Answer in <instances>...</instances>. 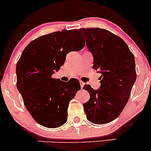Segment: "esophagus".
I'll use <instances>...</instances> for the list:
<instances>
[{"mask_svg": "<svg viewBox=\"0 0 151 151\" xmlns=\"http://www.w3.org/2000/svg\"><path fill=\"white\" fill-rule=\"evenodd\" d=\"M80 84H81V89H83V86H84V85H85V83H83V81H80Z\"/></svg>", "mask_w": 151, "mask_h": 151, "instance_id": "esophagus-1", "label": "esophagus"}]
</instances>
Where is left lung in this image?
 Segmentation results:
<instances>
[{
    "instance_id": "1",
    "label": "left lung",
    "mask_w": 151,
    "mask_h": 151,
    "mask_svg": "<svg viewBox=\"0 0 151 151\" xmlns=\"http://www.w3.org/2000/svg\"><path fill=\"white\" fill-rule=\"evenodd\" d=\"M94 57L92 68L101 73V86L85 85L90 98L83 104L87 119L96 124L114 120L122 113L137 79L134 56L120 37L99 28L80 29Z\"/></svg>"
}]
</instances>
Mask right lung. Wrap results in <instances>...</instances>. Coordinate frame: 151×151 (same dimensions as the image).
Here are the masks:
<instances>
[{"mask_svg": "<svg viewBox=\"0 0 151 151\" xmlns=\"http://www.w3.org/2000/svg\"><path fill=\"white\" fill-rule=\"evenodd\" d=\"M85 39L78 29L56 31L31 41L17 63V87L33 118L43 127L66 123L68 104L81 90L77 79L68 83L52 78L64 65L66 55L84 47Z\"/></svg>", "mask_w": 151, "mask_h": 151, "instance_id": "obj_1", "label": "right lung"}]
</instances>
